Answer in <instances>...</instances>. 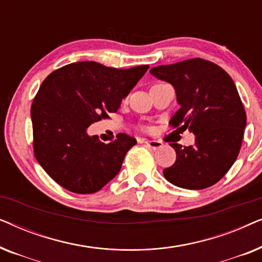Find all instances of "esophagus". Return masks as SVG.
Returning <instances> with one entry per match:
<instances>
[{
	"mask_svg": "<svg viewBox=\"0 0 262 262\" xmlns=\"http://www.w3.org/2000/svg\"><path fill=\"white\" fill-rule=\"evenodd\" d=\"M143 142L145 143L146 146H149V148H151L154 150L162 148V145H163V143L161 141H146V139H143Z\"/></svg>",
	"mask_w": 262,
	"mask_h": 262,
	"instance_id": "esophagus-1",
	"label": "esophagus"
}]
</instances>
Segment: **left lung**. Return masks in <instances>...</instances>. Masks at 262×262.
Returning a JSON list of instances; mask_svg holds the SVG:
<instances>
[{"instance_id":"left-lung-1","label":"left lung","mask_w":262,"mask_h":262,"mask_svg":"<svg viewBox=\"0 0 262 262\" xmlns=\"http://www.w3.org/2000/svg\"><path fill=\"white\" fill-rule=\"evenodd\" d=\"M150 73L177 91L180 108L170 126L195 135L193 146L171 143L177 161L163 170L164 178L186 189L210 187L234 164L245 134L246 111L234 81L220 66L203 58L155 67Z\"/></svg>"}]
</instances>
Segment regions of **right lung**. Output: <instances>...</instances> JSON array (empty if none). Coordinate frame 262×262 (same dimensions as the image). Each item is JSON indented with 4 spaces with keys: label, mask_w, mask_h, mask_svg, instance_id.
<instances>
[{
    "label": "right lung",
    "mask_w": 262,
    "mask_h": 262,
    "mask_svg": "<svg viewBox=\"0 0 262 262\" xmlns=\"http://www.w3.org/2000/svg\"><path fill=\"white\" fill-rule=\"evenodd\" d=\"M148 69L77 62L45 78L31 107L33 150L42 169L59 186L89 194L119 173L136 138L119 134L113 142L103 143L98 136L89 137L87 127L117 112L121 99Z\"/></svg>",
    "instance_id": "right-lung-1"
}]
</instances>
